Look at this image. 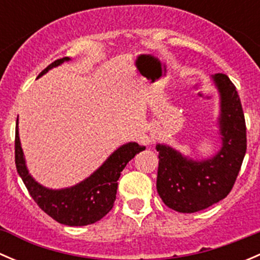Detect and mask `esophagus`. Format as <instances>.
Listing matches in <instances>:
<instances>
[{"mask_svg": "<svg viewBox=\"0 0 260 260\" xmlns=\"http://www.w3.org/2000/svg\"><path fill=\"white\" fill-rule=\"evenodd\" d=\"M151 141H154V137H152V138H151Z\"/></svg>", "mask_w": 260, "mask_h": 260, "instance_id": "esophagus-1", "label": "esophagus"}]
</instances>
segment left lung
Here are the masks:
<instances>
[{"label":"left lung","mask_w":260,"mask_h":260,"mask_svg":"<svg viewBox=\"0 0 260 260\" xmlns=\"http://www.w3.org/2000/svg\"><path fill=\"white\" fill-rule=\"evenodd\" d=\"M220 95L219 132L221 148L208 159H192L172 147L157 145V192L179 212L204 210L232 191L246 152V127L240 98L229 77L212 75Z\"/></svg>","instance_id":"1"}]
</instances>
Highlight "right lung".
I'll use <instances>...</instances> for the list:
<instances>
[{
	"label": "right lung",
	"mask_w": 260,
	"mask_h": 260,
	"mask_svg": "<svg viewBox=\"0 0 260 260\" xmlns=\"http://www.w3.org/2000/svg\"><path fill=\"white\" fill-rule=\"evenodd\" d=\"M70 57L55 60L38 78L48 73L50 69L59 67ZM18 117L16 120V136H15V164L16 170L39 208L57 222L69 226H84L94 224L112 210L117 195L118 179L128 162L137 153L146 149L136 142L125 143L115 149L96 171L88 179L75 186L60 190H52L40 185L28 174L25 156L21 148L18 137Z\"/></svg>",
	"instance_id": "right-lung-1"
}]
</instances>
